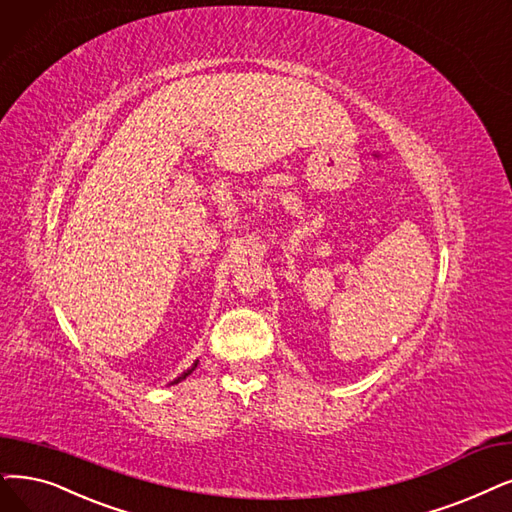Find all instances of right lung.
I'll return each instance as SVG.
<instances>
[{
    "label": "right lung",
    "instance_id": "add662e5",
    "mask_svg": "<svg viewBox=\"0 0 512 512\" xmlns=\"http://www.w3.org/2000/svg\"><path fill=\"white\" fill-rule=\"evenodd\" d=\"M195 367H197V363H193V367H191V370H187V372H185V374H182V376H178V378H176V380H174V382H172V384H178V382H180V380H185V378H187V376H189V374H193V370H195Z\"/></svg>",
    "mask_w": 512,
    "mask_h": 512
}]
</instances>
